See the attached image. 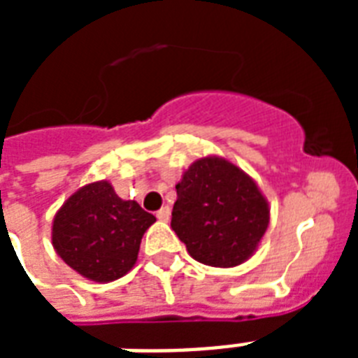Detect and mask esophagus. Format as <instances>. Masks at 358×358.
I'll use <instances>...</instances> for the list:
<instances>
[{"label": "esophagus", "mask_w": 358, "mask_h": 358, "mask_svg": "<svg viewBox=\"0 0 358 358\" xmlns=\"http://www.w3.org/2000/svg\"><path fill=\"white\" fill-rule=\"evenodd\" d=\"M156 217L159 219V221H163V223H167L169 219H171V208L169 206H163L159 212L156 213Z\"/></svg>", "instance_id": "obj_1"}]
</instances>
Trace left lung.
I'll list each match as a JSON object with an SVG mask.
<instances>
[{
    "label": "left lung",
    "mask_w": 358,
    "mask_h": 358,
    "mask_svg": "<svg viewBox=\"0 0 358 358\" xmlns=\"http://www.w3.org/2000/svg\"><path fill=\"white\" fill-rule=\"evenodd\" d=\"M267 224L269 204L258 184L224 157H199L176 184L171 227L201 264H243L256 252Z\"/></svg>",
    "instance_id": "left-lung-1"
}]
</instances>
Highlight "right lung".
I'll return each mask as SVG.
<instances>
[{
	"instance_id": "1",
	"label": "right lung",
	"mask_w": 358,
	"mask_h": 358,
	"mask_svg": "<svg viewBox=\"0 0 358 358\" xmlns=\"http://www.w3.org/2000/svg\"><path fill=\"white\" fill-rule=\"evenodd\" d=\"M154 223L152 213L122 201L108 180H100L80 187L59 208L52 245L81 277L111 282L135 266L143 234Z\"/></svg>"
}]
</instances>
